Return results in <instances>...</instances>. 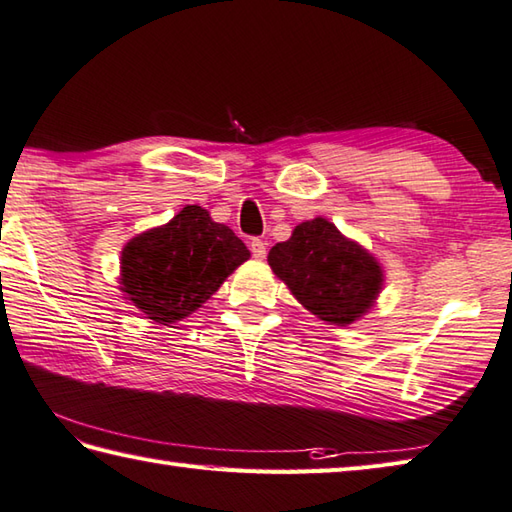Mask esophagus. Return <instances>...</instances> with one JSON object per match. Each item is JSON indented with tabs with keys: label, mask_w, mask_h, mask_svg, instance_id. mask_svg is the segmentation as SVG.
I'll list each match as a JSON object with an SVG mask.
<instances>
[{
	"label": "esophagus",
	"mask_w": 512,
	"mask_h": 512,
	"mask_svg": "<svg viewBox=\"0 0 512 512\" xmlns=\"http://www.w3.org/2000/svg\"><path fill=\"white\" fill-rule=\"evenodd\" d=\"M250 253L255 259H266V242L264 239H250Z\"/></svg>",
	"instance_id": "esophagus-1"
}]
</instances>
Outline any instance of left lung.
<instances>
[{
  "instance_id": "left-lung-1",
  "label": "left lung",
  "mask_w": 512,
  "mask_h": 512,
  "mask_svg": "<svg viewBox=\"0 0 512 512\" xmlns=\"http://www.w3.org/2000/svg\"><path fill=\"white\" fill-rule=\"evenodd\" d=\"M268 264L299 304L337 326L362 317L382 288L375 259L322 217L299 224L288 242L270 248Z\"/></svg>"
}]
</instances>
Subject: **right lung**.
Segmentation results:
<instances>
[{"instance_id": "obj_1", "label": "right lung", "mask_w": 512, "mask_h": 512, "mask_svg": "<svg viewBox=\"0 0 512 512\" xmlns=\"http://www.w3.org/2000/svg\"><path fill=\"white\" fill-rule=\"evenodd\" d=\"M248 257L233 230L202 206H186L166 226L126 244L122 290L148 319L173 324L195 313Z\"/></svg>"}]
</instances>
